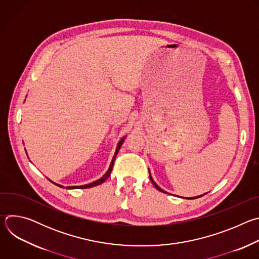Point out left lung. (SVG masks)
Returning <instances> with one entry per match:
<instances>
[{
  "label": "left lung",
  "mask_w": 259,
  "mask_h": 259,
  "mask_svg": "<svg viewBox=\"0 0 259 259\" xmlns=\"http://www.w3.org/2000/svg\"><path fill=\"white\" fill-rule=\"evenodd\" d=\"M149 172H150V170H149ZM150 178H151V181H152V183L154 184V186H155V188L158 190V191H160V192H162V193H165V194H167V192H165L164 190H162L159 186H158V184L154 181V179H153V177H152V175H151V172H150ZM205 195V194H204ZM204 195H201V196H198V197H192V198H187V199H197V198H200V197H202V196H204ZM184 199H186V198H184Z\"/></svg>",
  "instance_id": "1"
}]
</instances>
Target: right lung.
<instances>
[{"label":"right lung","mask_w":259,"mask_h":259,"mask_svg":"<svg viewBox=\"0 0 259 259\" xmlns=\"http://www.w3.org/2000/svg\"><path fill=\"white\" fill-rule=\"evenodd\" d=\"M125 138L126 137H123L120 141H119V143H118V145H117V150H116V153H115V156H114V158H113V160H112V162H110V165H109V168L107 169V171L105 172V174L102 176V177H100L99 179H97V180H95V181H93V182H91V183H88V184H84V186H78V187H66V189L67 190H72V189H88V188H93V187H96V186H98V184H101L102 182H104L107 178H108V176L110 175V172H112V170H113V167H114V162H115V160H116V157H117V154L119 153V151H120V149H121V145H122V143L124 142V140H125ZM51 181V180H50ZM51 182H53V181H51ZM54 183V182H53ZM55 186H57V187H59V188H63L61 184H57V183H54Z\"/></svg>","instance_id":"add662e5"}]
</instances>
